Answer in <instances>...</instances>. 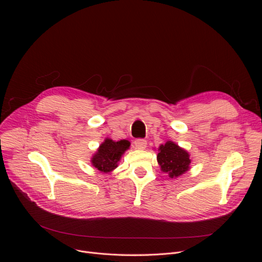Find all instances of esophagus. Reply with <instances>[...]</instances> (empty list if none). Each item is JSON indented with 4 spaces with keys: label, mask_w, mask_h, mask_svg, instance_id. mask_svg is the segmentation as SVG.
<instances>
[{
    "label": "esophagus",
    "mask_w": 262,
    "mask_h": 262,
    "mask_svg": "<svg viewBox=\"0 0 262 262\" xmlns=\"http://www.w3.org/2000/svg\"><path fill=\"white\" fill-rule=\"evenodd\" d=\"M135 146L137 149H140V150H143L147 147V141L143 140V139H137L135 141Z\"/></svg>",
    "instance_id": "obj_1"
}]
</instances>
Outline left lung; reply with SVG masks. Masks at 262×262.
<instances>
[{"instance_id":"left-lung-1","label":"left lung","mask_w":262,"mask_h":262,"mask_svg":"<svg viewBox=\"0 0 262 262\" xmlns=\"http://www.w3.org/2000/svg\"><path fill=\"white\" fill-rule=\"evenodd\" d=\"M158 163L161 170L171 178H177L190 170V154L173 141H167L158 148Z\"/></svg>"}]
</instances>
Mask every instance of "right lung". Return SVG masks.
Returning <instances> with one entry per match:
<instances>
[{
  "instance_id": "add662e5",
  "label": "right lung",
  "mask_w": 262,
  "mask_h": 262,
  "mask_svg": "<svg viewBox=\"0 0 262 262\" xmlns=\"http://www.w3.org/2000/svg\"><path fill=\"white\" fill-rule=\"evenodd\" d=\"M127 140L113 141L105 138L91 158V164L101 173H110L118 167L123 154L129 149Z\"/></svg>"
}]
</instances>
